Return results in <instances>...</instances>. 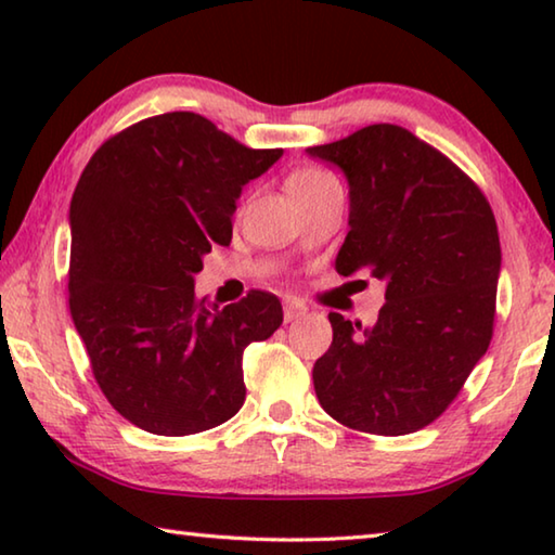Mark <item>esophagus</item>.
<instances>
[{
    "label": "esophagus",
    "instance_id": "34e87169",
    "mask_svg": "<svg viewBox=\"0 0 555 555\" xmlns=\"http://www.w3.org/2000/svg\"><path fill=\"white\" fill-rule=\"evenodd\" d=\"M308 308L304 304H298V300H286L284 306V321L291 323V321H298L300 315H306Z\"/></svg>",
    "mask_w": 555,
    "mask_h": 555
}]
</instances>
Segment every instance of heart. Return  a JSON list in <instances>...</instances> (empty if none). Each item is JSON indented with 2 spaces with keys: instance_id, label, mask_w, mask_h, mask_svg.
I'll return each instance as SVG.
<instances>
[{
  "instance_id": "heart-1",
  "label": "heart",
  "mask_w": 555,
  "mask_h": 555,
  "mask_svg": "<svg viewBox=\"0 0 555 555\" xmlns=\"http://www.w3.org/2000/svg\"><path fill=\"white\" fill-rule=\"evenodd\" d=\"M323 178H331L323 171H298L288 178V188L298 185V183H313V181H323Z\"/></svg>"
}]
</instances>
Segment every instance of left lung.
Listing matches in <instances>:
<instances>
[{
    "instance_id": "1",
    "label": "left lung",
    "mask_w": 555,
    "mask_h": 555,
    "mask_svg": "<svg viewBox=\"0 0 555 555\" xmlns=\"http://www.w3.org/2000/svg\"><path fill=\"white\" fill-rule=\"evenodd\" d=\"M350 185L337 274L387 284L377 323L331 313L313 364L321 406L343 426L406 436L443 413L492 340L500 232L490 203L438 149L397 125H370L306 149Z\"/></svg>"
}]
</instances>
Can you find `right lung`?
Segmentation results:
<instances>
[{
    "instance_id": "right-lung-1",
    "label": "right lung",
    "mask_w": 555,
    "mask_h": 555,
    "mask_svg": "<svg viewBox=\"0 0 555 555\" xmlns=\"http://www.w3.org/2000/svg\"><path fill=\"white\" fill-rule=\"evenodd\" d=\"M281 154L166 112L109 137L82 171L68 215L70 315L129 424L191 436L242 409L244 347L274 335L284 311L267 291L218 308L195 296V274L230 244L242 185Z\"/></svg>"
}]
</instances>
